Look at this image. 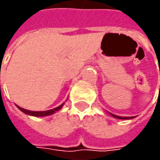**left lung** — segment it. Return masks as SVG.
<instances>
[{"label": "left lung", "instance_id": "obj_1", "mask_svg": "<svg viewBox=\"0 0 160 160\" xmlns=\"http://www.w3.org/2000/svg\"><path fill=\"white\" fill-rule=\"evenodd\" d=\"M111 116L114 117V118H118V119H130V118H133L132 117H119V116H117V115H114V114H111Z\"/></svg>", "mask_w": 160, "mask_h": 160}]
</instances>
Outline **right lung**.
<instances>
[{
	"instance_id": "1",
	"label": "right lung",
	"mask_w": 160,
	"mask_h": 160,
	"mask_svg": "<svg viewBox=\"0 0 160 160\" xmlns=\"http://www.w3.org/2000/svg\"><path fill=\"white\" fill-rule=\"evenodd\" d=\"M63 105H64V103H62L61 105H59L58 107L55 108H53V109H50V110H46V111H31V110L25 109V108L19 107V106H17V107L18 108L21 110L22 112L28 114V115H30V116H34V117H45V116L52 115V114L55 113L56 111L59 110V109L62 108V106H63Z\"/></svg>"
}]
</instances>
